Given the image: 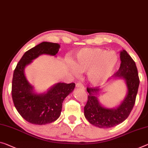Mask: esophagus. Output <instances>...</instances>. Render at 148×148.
<instances>
[{
    "label": "esophagus",
    "mask_w": 148,
    "mask_h": 148,
    "mask_svg": "<svg viewBox=\"0 0 148 148\" xmlns=\"http://www.w3.org/2000/svg\"><path fill=\"white\" fill-rule=\"evenodd\" d=\"M76 87L78 88H80V89H82V90L85 89V87H84V86L80 83H78L76 84Z\"/></svg>",
    "instance_id": "34e87169"
}]
</instances>
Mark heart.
Segmentation results:
<instances>
[{
  "mask_svg": "<svg viewBox=\"0 0 148 148\" xmlns=\"http://www.w3.org/2000/svg\"><path fill=\"white\" fill-rule=\"evenodd\" d=\"M119 56L114 51L102 48H83L77 52L76 61L70 64L74 73L87 71L88 81L94 86L105 84L119 64Z\"/></svg>",
  "mask_w": 148,
  "mask_h": 148,
  "instance_id": "b5f03b06",
  "label": "heart"
}]
</instances>
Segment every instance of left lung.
<instances>
[{"instance_id": "obj_1", "label": "left lung", "mask_w": 148, "mask_h": 148, "mask_svg": "<svg viewBox=\"0 0 148 148\" xmlns=\"http://www.w3.org/2000/svg\"><path fill=\"white\" fill-rule=\"evenodd\" d=\"M121 63L115 79H124L127 87V94L116 108H108L100 103L97 94L100 88H87L89 95L84 107V114L90 124L101 128H108L123 122L130 114L134 106L139 87L140 79L134 61L126 50L120 51Z\"/></svg>"}]
</instances>
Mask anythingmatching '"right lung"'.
<instances>
[{"instance_id": "add662e5", "label": "right lung", "mask_w": 148, "mask_h": 148, "mask_svg": "<svg viewBox=\"0 0 148 148\" xmlns=\"http://www.w3.org/2000/svg\"><path fill=\"white\" fill-rule=\"evenodd\" d=\"M60 48L56 43L44 42L25 53L16 67L12 82V97L15 108L31 124L51 123L60 116L64 99L74 90L75 84L58 83L46 92L37 93L27 80L24 69L43 54L56 56Z\"/></svg>"}]
</instances>
